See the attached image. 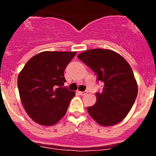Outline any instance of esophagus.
I'll use <instances>...</instances> for the list:
<instances>
[{
    "label": "esophagus",
    "mask_w": 156,
    "mask_h": 156,
    "mask_svg": "<svg viewBox=\"0 0 156 156\" xmlns=\"http://www.w3.org/2000/svg\"><path fill=\"white\" fill-rule=\"evenodd\" d=\"M78 93H79L80 95L83 96V95H86V94L88 93V92H87V91H84V92H78Z\"/></svg>",
    "instance_id": "obj_1"
}]
</instances>
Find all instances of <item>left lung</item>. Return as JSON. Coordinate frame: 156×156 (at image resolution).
I'll return each mask as SVG.
<instances>
[{
    "mask_svg": "<svg viewBox=\"0 0 156 156\" xmlns=\"http://www.w3.org/2000/svg\"><path fill=\"white\" fill-rule=\"evenodd\" d=\"M94 71L97 80L104 83L97 101L87 107L94 120L103 126L119 123L126 117L137 96L138 87L133 70L122 55L106 49L89 50L78 55Z\"/></svg>",
    "mask_w": 156,
    "mask_h": 156,
    "instance_id": "left-lung-1",
    "label": "left lung"
}]
</instances>
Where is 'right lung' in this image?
Returning a JSON list of instances; mask_svg holds the SVG:
<instances>
[{
  "mask_svg": "<svg viewBox=\"0 0 156 156\" xmlns=\"http://www.w3.org/2000/svg\"><path fill=\"white\" fill-rule=\"evenodd\" d=\"M76 52L44 51L29 59L19 73V94L23 107L34 121L55 125L65 115L75 92L63 87L64 71Z\"/></svg>",
  "mask_w": 156,
  "mask_h": 156,
  "instance_id": "obj_1",
  "label": "right lung"
}]
</instances>
